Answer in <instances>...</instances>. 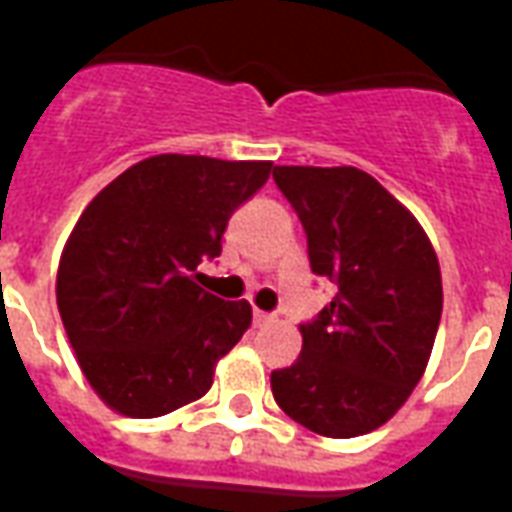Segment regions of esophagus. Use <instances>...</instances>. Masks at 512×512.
Wrapping results in <instances>:
<instances>
[{"label":"esophagus","mask_w":512,"mask_h":512,"mask_svg":"<svg viewBox=\"0 0 512 512\" xmlns=\"http://www.w3.org/2000/svg\"><path fill=\"white\" fill-rule=\"evenodd\" d=\"M252 318H255V326H266V323L274 321V315H271V312H263V310L252 312Z\"/></svg>","instance_id":"34e87169"}]
</instances>
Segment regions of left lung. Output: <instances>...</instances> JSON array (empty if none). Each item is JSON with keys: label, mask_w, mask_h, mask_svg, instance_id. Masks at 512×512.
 I'll return each mask as SVG.
<instances>
[{"label": "left lung", "mask_w": 512, "mask_h": 512, "mask_svg": "<svg viewBox=\"0 0 512 512\" xmlns=\"http://www.w3.org/2000/svg\"><path fill=\"white\" fill-rule=\"evenodd\" d=\"M307 233L312 274L337 285L299 323V359L271 373L279 408L329 439L384 425L428 367L441 321V271L419 222L356 167H274Z\"/></svg>", "instance_id": "8db88e82"}]
</instances>
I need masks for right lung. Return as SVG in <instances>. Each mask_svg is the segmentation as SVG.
<instances>
[{"label":"right lung","instance_id":"1","mask_svg":"<svg viewBox=\"0 0 512 512\" xmlns=\"http://www.w3.org/2000/svg\"><path fill=\"white\" fill-rule=\"evenodd\" d=\"M271 161L164 153L117 175L73 227L57 307L79 367L106 406L136 419L202 397L252 323L246 301L197 285Z\"/></svg>","mask_w":512,"mask_h":512}]
</instances>
